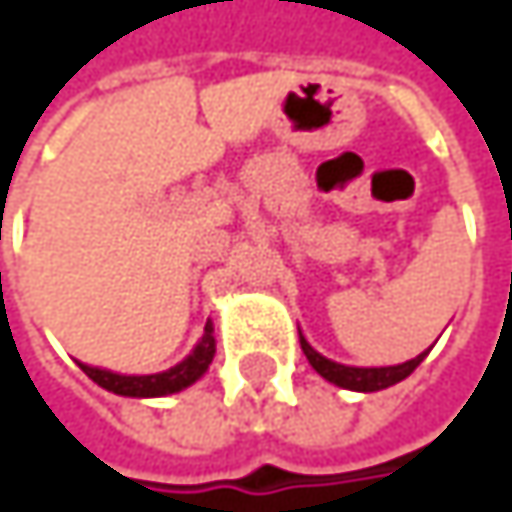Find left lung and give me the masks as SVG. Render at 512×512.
Listing matches in <instances>:
<instances>
[{"label": "left lung", "mask_w": 512, "mask_h": 512, "mask_svg": "<svg viewBox=\"0 0 512 512\" xmlns=\"http://www.w3.org/2000/svg\"><path fill=\"white\" fill-rule=\"evenodd\" d=\"M299 344H302V353L305 358L311 361V367L323 376V379H329V382H335V385H341V388H350V391H382V388H388V385H397L400 379H406L427 353H421V356H415L412 361H403V364H391V367H350V364H338V361H332V358L320 356L305 338H302V332H299Z\"/></svg>", "instance_id": "1"}]
</instances>
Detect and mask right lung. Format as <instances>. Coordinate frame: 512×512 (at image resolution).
Segmentation results:
<instances>
[{
  "mask_svg": "<svg viewBox=\"0 0 512 512\" xmlns=\"http://www.w3.org/2000/svg\"><path fill=\"white\" fill-rule=\"evenodd\" d=\"M216 356V338H213V323L204 326L201 341L195 344V350L183 358L180 364L162 370V373H151V376H124V373H112V370H100V367H88L79 364L100 388L121 394V397H165L174 391L189 388L195 379H201L210 367V361Z\"/></svg>",
  "mask_w": 512,
  "mask_h": 512,
  "instance_id": "add662e5",
  "label": "right lung"
}]
</instances>
